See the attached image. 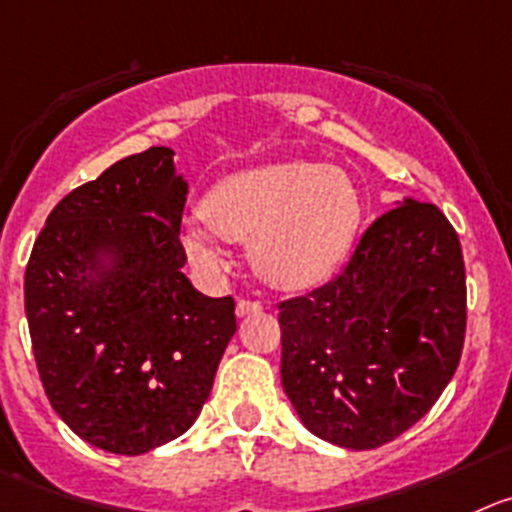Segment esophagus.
Segmentation results:
<instances>
[{
  "label": "esophagus",
  "instance_id": "34e87169",
  "mask_svg": "<svg viewBox=\"0 0 512 512\" xmlns=\"http://www.w3.org/2000/svg\"><path fill=\"white\" fill-rule=\"evenodd\" d=\"M262 310V303H257V300H240L237 303V315L240 318H245V315H252V313H260Z\"/></svg>",
  "mask_w": 512,
  "mask_h": 512
}]
</instances>
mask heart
Here are the masks:
<instances>
[{
	"mask_svg": "<svg viewBox=\"0 0 512 512\" xmlns=\"http://www.w3.org/2000/svg\"><path fill=\"white\" fill-rule=\"evenodd\" d=\"M361 224V197L346 171L315 161H278L237 171L204 199V222L184 224L186 255L222 265L219 237L250 245L265 283L308 290L343 265Z\"/></svg>",
	"mask_w": 512,
	"mask_h": 512,
	"instance_id": "b5f03b06",
	"label": "heart"
}]
</instances>
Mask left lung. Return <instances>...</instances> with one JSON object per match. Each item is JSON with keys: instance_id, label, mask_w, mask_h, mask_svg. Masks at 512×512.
I'll return each mask as SVG.
<instances>
[{"instance_id": "1", "label": "left lung", "mask_w": 512, "mask_h": 512, "mask_svg": "<svg viewBox=\"0 0 512 512\" xmlns=\"http://www.w3.org/2000/svg\"><path fill=\"white\" fill-rule=\"evenodd\" d=\"M278 308L280 376L300 422L338 447L374 450L417 424L460 364V237L434 204L404 199L336 280Z\"/></svg>"}]
</instances>
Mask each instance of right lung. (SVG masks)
<instances>
[{
    "label": "right lung",
    "mask_w": 512,
    "mask_h": 512,
    "mask_svg": "<svg viewBox=\"0 0 512 512\" xmlns=\"http://www.w3.org/2000/svg\"><path fill=\"white\" fill-rule=\"evenodd\" d=\"M186 181L154 146L78 186L47 217L25 272L37 371L52 409L98 450L143 455L197 422L234 300L181 267Z\"/></svg>",
    "instance_id": "1"
}]
</instances>
